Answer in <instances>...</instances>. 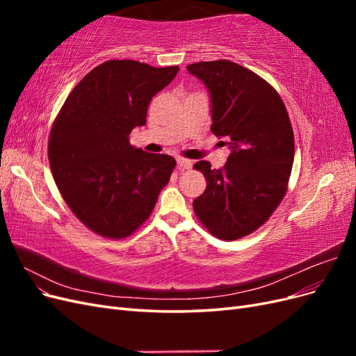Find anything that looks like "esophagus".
Listing matches in <instances>:
<instances>
[{
    "instance_id": "obj_1",
    "label": "esophagus",
    "mask_w": 356,
    "mask_h": 356,
    "mask_svg": "<svg viewBox=\"0 0 356 356\" xmlns=\"http://www.w3.org/2000/svg\"><path fill=\"white\" fill-rule=\"evenodd\" d=\"M177 163H178V168H179V170H188V169H191V166H193V163H191V160H187V159H177Z\"/></svg>"
}]
</instances>
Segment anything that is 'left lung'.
Listing matches in <instances>:
<instances>
[{"mask_svg": "<svg viewBox=\"0 0 356 356\" xmlns=\"http://www.w3.org/2000/svg\"><path fill=\"white\" fill-rule=\"evenodd\" d=\"M187 71L207 84L211 132L232 148L221 169H211L207 160L193 166L207 179L193 209L215 238L241 239L260 229L285 196L294 163L293 126L273 86L239 63L197 62Z\"/></svg>", "mask_w": 356, "mask_h": 356, "instance_id": "left-lung-1", "label": "left lung"}]
</instances>
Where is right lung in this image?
<instances>
[{"mask_svg": "<svg viewBox=\"0 0 356 356\" xmlns=\"http://www.w3.org/2000/svg\"><path fill=\"white\" fill-rule=\"evenodd\" d=\"M178 71L106 60L75 86L53 122L47 156L58 190L102 238L124 239L141 227L174 172V157L134 148L129 135Z\"/></svg>", "mask_w": 356, "mask_h": 356, "instance_id": "1", "label": "right lung"}]
</instances>
